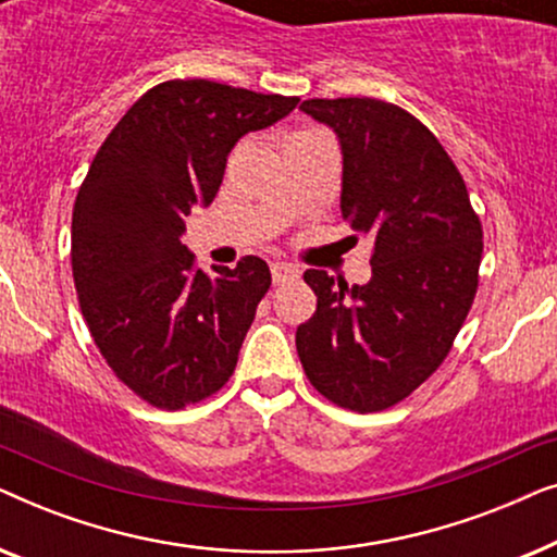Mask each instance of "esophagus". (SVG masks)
I'll use <instances>...</instances> for the list:
<instances>
[{
	"instance_id": "1",
	"label": "esophagus",
	"mask_w": 557,
	"mask_h": 557,
	"mask_svg": "<svg viewBox=\"0 0 557 557\" xmlns=\"http://www.w3.org/2000/svg\"><path fill=\"white\" fill-rule=\"evenodd\" d=\"M271 276H273V284H286V281H294L299 278V269L292 263H284V261H276L271 263Z\"/></svg>"
}]
</instances>
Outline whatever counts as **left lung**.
<instances>
[{
    "label": "left lung",
    "mask_w": 557,
    "mask_h": 557,
    "mask_svg": "<svg viewBox=\"0 0 557 557\" xmlns=\"http://www.w3.org/2000/svg\"><path fill=\"white\" fill-rule=\"evenodd\" d=\"M301 111L337 134L342 218L372 240V278L304 281L317 311L296 330L309 383L334 406L375 413L446 360L479 286L482 223L441 141L400 106L311 98Z\"/></svg>",
    "instance_id": "8db88e82"
}]
</instances>
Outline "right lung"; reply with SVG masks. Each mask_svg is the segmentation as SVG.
<instances>
[{"label":"right lung","mask_w":557,"mask_h":557,"mask_svg":"<svg viewBox=\"0 0 557 557\" xmlns=\"http://www.w3.org/2000/svg\"><path fill=\"white\" fill-rule=\"evenodd\" d=\"M296 96L215 81L147 90L94 157L73 208L71 261L81 311L103 360L154 408L180 410L231 380L271 271L195 265L185 218L215 200L240 136L288 116Z\"/></svg>","instance_id":"obj_1"}]
</instances>
